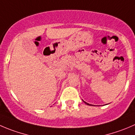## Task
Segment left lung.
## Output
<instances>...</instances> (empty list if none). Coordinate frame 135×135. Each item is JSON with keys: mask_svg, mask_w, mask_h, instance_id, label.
<instances>
[{"mask_svg": "<svg viewBox=\"0 0 135 135\" xmlns=\"http://www.w3.org/2000/svg\"><path fill=\"white\" fill-rule=\"evenodd\" d=\"M85 103H86V104H87V105H90V104H88V103H86V102H85Z\"/></svg>", "mask_w": 135, "mask_h": 135, "instance_id": "obj_1", "label": "left lung"}]
</instances>
